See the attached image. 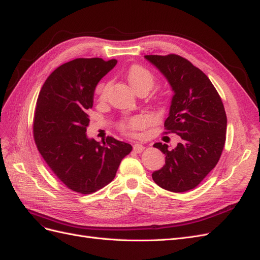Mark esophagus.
I'll return each mask as SVG.
<instances>
[{"instance_id": "obj_1", "label": "esophagus", "mask_w": 260, "mask_h": 260, "mask_svg": "<svg viewBox=\"0 0 260 260\" xmlns=\"http://www.w3.org/2000/svg\"><path fill=\"white\" fill-rule=\"evenodd\" d=\"M144 145H142L141 143H136L135 145H133V149H135V152L137 153H142L144 151Z\"/></svg>"}]
</instances>
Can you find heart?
Segmentation results:
<instances>
[{
    "label": "heart",
    "instance_id": "1",
    "mask_svg": "<svg viewBox=\"0 0 260 260\" xmlns=\"http://www.w3.org/2000/svg\"><path fill=\"white\" fill-rule=\"evenodd\" d=\"M127 79L138 94L141 92H148L151 90L155 83V76L148 68L142 65H132L127 72ZM111 82L102 81L95 88L96 98L100 102H104L107 98V91L109 89ZM160 101V99L158 100ZM146 124L145 118L142 116H135L129 119H125L119 124V129L121 132L127 136H136L138 131L143 129Z\"/></svg>",
    "mask_w": 260,
    "mask_h": 260
}]
</instances>
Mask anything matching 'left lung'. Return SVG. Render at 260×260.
<instances>
[{
	"instance_id": "left-lung-1",
	"label": "left lung",
	"mask_w": 260,
	"mask_h": 260,
	"mask_svg": "<svg viewBox=\"0 0 260 260\" xmlns=\"http://www.w3.org/2000/svg\"><path fill=\"white\" fill-rule=\"evenodd\" d=\"M145 58L160 70L175 92L164 133H176L182 139L171 151L167 144H154L166 155V164L152 178L167 191H190L221 156L226 132L221 98L208 77L184 57L168 54L145 55Z\"/></svg>"
}]
</instances>
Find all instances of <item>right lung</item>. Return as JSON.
Wrapping results in <instances>:
<instances>
[{
    "label": "right lung",
    "mask_w": 260,
    "mask_h": 260,
    "mask_svg": "<svg viewBox=\"0 0 260 260\" xmlns=\"http://www.w3.org/2000/svg\"><path fill=\"white\" fill-rule=\"evenodd\" d=\"M116 59L76 58L57 67L39 93L34 117L38 151L53 174L74 192L91 194L112 182L132 146L112 137L103 144L86 137L99 81Z\"/></svg>",
    "instance_id": "add662e5"
}]
</instances>
